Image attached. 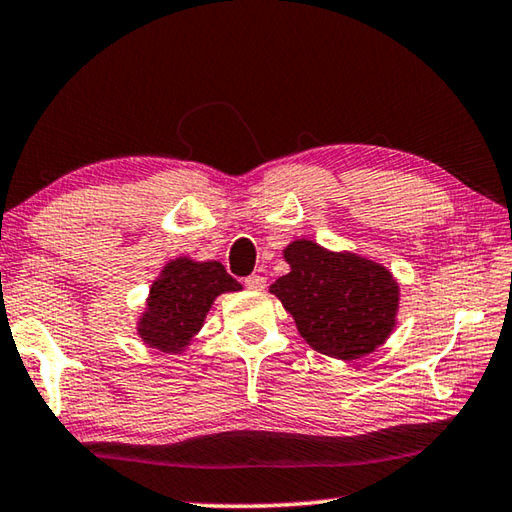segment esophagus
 <instances>
[{"label":"esophagus","instance_id":"34e87169","mask_svg":"<svg viewBox=\"0 0 512 512\" xmlns=\"http://www.w3.org/2000/svg\"><path fill=\"white\" fill-rule=\"evenodd\" d=\"M244 284H246V289H250V291H262L266 287V280L262 275H248Z\"/></svg>","mask_w":512,"mask_h":512}]
</instances>
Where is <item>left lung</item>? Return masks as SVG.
<instances>
[{
    "instance_id": "1",
    "label": "left lung",
    "mask_w": 512,
    "mask_h": 512,
    "mask_svg": "<svg viewBox=\"0 0 512 512\" xmlns=\"http://www.w3.org/2000/svg\"><path fill=\"white\" fill-rule=\"evenodd\" d=\"M284 259L291 271L268 291L311 348L352 361L386 343L400 309V287L386 266L348 250L332 253L309 239L291 241Z\"/></svg>"
}]
</instances>
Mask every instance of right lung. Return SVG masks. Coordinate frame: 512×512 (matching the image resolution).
Wrapping results in <instances>:
<instances>
[{
    "mask_svg": "<svg viewBox=\"0 0 512 512\" xmlns=\"http://www.w3.org/2000/svg\"><path fill=\"white\" fill-rule=\"evenodd\" d=\"M239 289L241 284L221 262L171 259L151 284L146 309L137 320V334L149 348L180 354L201 332L216 296Z\"/></svg>",
    "mask_w": 512,
    "mask_h": 512,
    "instance_id": "add662e5",
    "label": "right lung"
}]
</instances>
